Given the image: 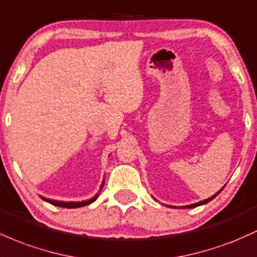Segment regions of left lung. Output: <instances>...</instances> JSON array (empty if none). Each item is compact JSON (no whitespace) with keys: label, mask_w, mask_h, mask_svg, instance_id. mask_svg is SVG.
I'll return each mask as SVG.
<instances>
[{"label":"left lung","mask_w":257,"mask_h":257,"mask_svg":"<svg viewBox=\"0 0 257 257\" xmlns=\"http://www.w3.org/2000/svg\"><path fill=\"white\" fill-rule=\"evenodd\" d=\"M224 188V187H223ZM223 188L221 189V190L218 191V193H216L215 195H212L211 197H208V199H206V200H202V201H199V202H195V204H191V205H187V206H182V208H193V207H197V206H200V205H205V204H207V202H210L211 200L212 199H215V197L218 195L219 193H221L222 190H223ZM166 206H168V207H176V208H178L177 206H170V205H166Z\"/></svg>","instance_id":"8db88e82"}]
</instances>
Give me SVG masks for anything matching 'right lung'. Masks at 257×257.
Masks as SVG:
<instances>
[{"label": "right lung", "instance_id": "right-lung-1", "mask_svg": "<svg viewBox=\"0 0 257 257\" xmlns=\"http://www.w3.org/2000/svg\"><path fill=\"white\" fill-rule=\"evenodd\" d=\"M103 184H105V180H102V183H101V187H100V191L101 189H102ZM100 191L96 194L95 196H92L91 199L89 200H84V201H58V200H51V199H47V197H44V196H40L44 201L49 202L51 205H55V206H60V207H66V208H77V207H83V206H86V205L91 204V202H94L95 200L97 199L98 194H100Z\"/></svg>", "mask_w": 257, "mask_h": 257}]
</instances>
